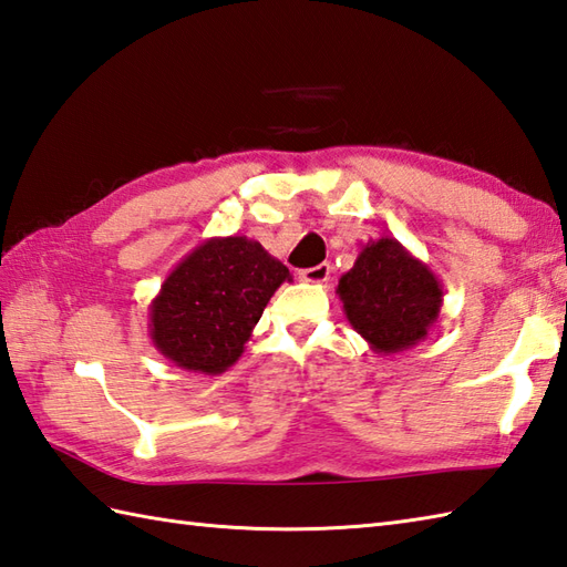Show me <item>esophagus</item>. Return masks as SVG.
<instances>
[{
  "label": "esophagus",
  "instance_id": "obj_1",
  "mask_svg": "<svg viewBox=\"0 0 567 567\" xmlns=\"http://www.w3.org/2000/svg\"><path fill=\"white\" fill-rule=\"evenodd\" d=\"M329 275H331V265L329 262H319L317 268H307V270L299 272V277H302L305 282H315V285L327 282Z\"/></svg>",
  "mask_w": 567,
  "mask_h": 567
}]
</instances>
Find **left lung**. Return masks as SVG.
<instances>
[{
	"label": "left lung",
	"instance_id": "1",
	"mask_svg": "<svg viewBox=\"0 0 567 567\" xmlns=\"http://www.w3.org/2000/svg\"><path fill=\"white\" fill-rule=\"evenodd\" d=\"M336 295L348 323L380 355L402 353L424 341L443 307L439 277L392 236L360 248Z\"/></svg>",
	"mask_w": 567,
	"mask_h": 567
}]
</instances>
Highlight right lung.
<instances>
[{"mask_svg": "<svg viewBox=\"0 0 567 567\" xmlns=\"http://www.w3.org/2000/svg\"><path fill=\"white\" fill-rule=\"evenodd\" d=\"M290 270L258 240L214 236L179 260L148 307V336L173 365L221 375Z\"/></svg>", "mask_w": 567, "mask_h": 567, "instance_id": "1", "label": "right lung"}]
</instances>
